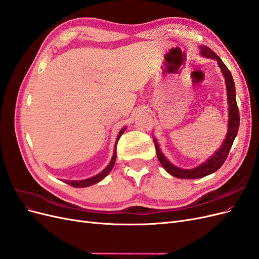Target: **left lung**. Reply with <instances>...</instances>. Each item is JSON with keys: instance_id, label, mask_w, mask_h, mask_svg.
<instances>
[{"instance_id": "obj_1", "label": "left lung", "mask_w": 259, "mask_h": 259, "mask_svg": "<svg viewBox=\"0 0 259 259\" xmlns=\"http://www.w3.org/2000/svg\"><path fill=\"white\" fill-rule=\"evenodd\" d=\"M200 53L203 57L215 59L217 64L222 70V73L225 77V83H226V90H227V100H228V132L226 134V138L224 139V143L221 146V148L207 159L204 163L200 164L199 166L190 168V169H185L175 166L174 164H171L161 151L160 146L156 142V139L153 138L154 146H155V151L156 155H158V159L162 166L165 168L168 174L174 176L176 178L180 179H198L205 177L207 175L213 174L214 171L222 167L224 162L226 161L227 156L231 149V146L233 144L234 138L237 137L239 126H240V115H239V109L237 106V100H236V86H234L233 77L231 75V72L229 69L225 66L223 60L219 58L217 55L208 49L207 46H200Z\"/></svg>"}]
</instances>
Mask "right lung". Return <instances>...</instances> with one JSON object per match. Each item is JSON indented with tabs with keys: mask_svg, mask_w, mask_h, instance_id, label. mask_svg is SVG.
<instances>
[{
	"mask_svg": "<svg viewBox=\"0 0 259 259\" xmlns=\"http://www.w3.org/2000/svg\"><path fill=\"white\" fill-rule=\"evenodd\" d=\"M125 130H126V127H123V128L120 131L119 135H117L116 142H115V146H114V151H113L112 159H111L110 163L108 164V166H107L103 171H101V173H99V174H97V175H95V176H93V177H91V178H88V179H82V180H64V183H66V184H68V185H70V186H72V187H74V188H84V187H89V186H92V185H95V184L99 183L100 180H103L109 173H110L111 169L113 168V165H114V163H115V158H116V149H115V148H116L117 142H119V139H120L121 135L123 134Z\"/></svg>",
	"mask_w": 259,
	"mask_h": 259,
	"instance_id": "add662e5",
	"label": "right lung"
}]
</instances>
